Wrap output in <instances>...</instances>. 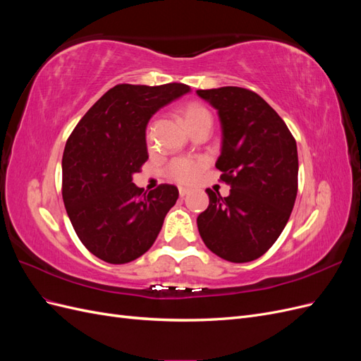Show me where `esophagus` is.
I'll list each match as a JSON object with an SVG mask.
<instances>
[{
	"mask_svg": "<svg viewBox=\"0 0 361 361\" xmlns=\"http://www.w3.org/2000/svg\"><path fill=\"white\" fill-rule=\"evenodd\" d=\"M190 194V190L188 188H179V195L180 197H185V195Z\"/></svg>",
	"mask_w": 361,
	"mask_h": 361,
	"instance_id": "1",
	"label": "esophagus"
}]
</instances>
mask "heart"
I'll list each match as a JSON object with an SVG mask.
<instances>
[{
  "label": "heart",
  "mask_w": 361,
  "mask_h": 361,
  "mask_svg": "<svg viewBox=\"0 0 361 361\" xmlns=\"http://www.w3.org/2000/svg\"><path fill=\"white\" fill-rule=\"evenodd\" d=\"M180 117L183 125L190 129L192 125L203 118L211 117L209 111L206 108L197 102H190L185 104L180 108ZM203 170V162L197 159H190V158H178L169 164V167L166 170L167 178L171 180H176L179 183H191L195 179L199 178L200 171Z\"/></svg>",
  "instance_id": "obj_1"
}]
</instances>
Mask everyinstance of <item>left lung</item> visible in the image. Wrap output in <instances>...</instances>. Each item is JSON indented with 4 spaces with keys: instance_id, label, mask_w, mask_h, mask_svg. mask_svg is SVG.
<instances>
[{
    "instance_id": "obj_1",
    "label": "left lung",
    "mask_w": 361,
    "mask_h": 361,
    "mask_svg": "<svg viewBox=\"0 0 361 361\" xmlns=\"http://www.w3.org/2000/svg\"><path fill=\"white\" fill-rule=\"evenodd\" d=\"M218 111L221 155L215 167L231 194L207 188L209 206L197 216L206 247L244 264L265 255L285 228L298 191L297 143L281 117L243 87L197 90Z\"/></svg>"
}]
</instances>
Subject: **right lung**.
<instances>
[{"mask_svg": "<svg viewBox=\"0 0 361 361\" xmlns=\"http://www.w3.org/2000/svg\"><path fill=\"white\" fill-rule=\"evenodd\" d=\"M187 84H118L84 114L63 152V202L85 248L108 264H128L154 245L179 197L174 185L145 192L133 182L147 161L146 126Z\"/></svg>", "mask_w": 361, "mask_h": 361, "instance_id": "right-lung-1", "label": "right lung"}]
</instances>
